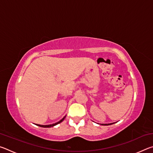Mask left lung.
Wrapping results in <instances>:
<instances>
[{"label": "left lung", "instance_id": "left-lung-1", "mask_svg": "<svg viewBox=\"0 0 153 153\" xmlns=\"http://www.w3.org/2000/svg\"><path fill=\"white\" fill-rule=\"evenodd\" d=\"M114 123H105V124H101L102 126H108V125H111V124H113Z\"/></svg>", "mask_w": 153, "mask_h": 153}]
</instances>
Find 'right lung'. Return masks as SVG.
Masks as SVG:
<instances>
[{"label":"right lung","mask_w":153,"mask_h":153,"mask_svg":"<svg viewBox=\"0 0 153 153\" xmlns=\"http://www.w3.org/2000/svg\"><path fill=\"white\" fill-rule=\"evenodd\" d=\"M65 117H66V115L65 116V117H64L63 119H62V120H61L60 121H58V122H56V123H55L50 124V125H40V124H36V125H37V126H40V127H42V128H51V127H53V126H56V125H57V124H59V123H61L62 121H63L65 120Z\"/></svg>","instance_id":"1"}]
</instances>
